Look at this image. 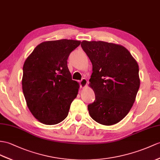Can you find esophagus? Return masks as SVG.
Returning a JSON list of instances; mask_svg holds the SVG:
<instances>
[{
    "label": "esophagus",
    "instance_id": "esophagus-1",
    "mask_svg": "<svg viewBox=\"0 0 160 160\" xmlns=\"http://www.w3.org/2000/svg\"><path fill=\"white\" fill-rule=\"evenodd\" d=\"M79 83H80V87L81 88H84L85 87H87L88 81H87L86 79H85V78H83V79H82L79 81Z\"/></svg>",
    "mask_w": 160,
    "mask_h": 160
}]
</instances>
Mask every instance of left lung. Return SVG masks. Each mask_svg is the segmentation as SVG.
Masks as SVG:
<instances>
[{"mask_svg":"<svg viewBox=\"0 0 160 160\" xmlns=\"http://www.w3.org/2000/svg\"><path fill=\"white\" fill-rule=\"evenodd\" d=\"M92 64L89 86L95 101L88 106L91 118L111 126L128 115L140 87L137 62L126 48L104 41L81 42Z\"/></svg>","mask_w":160,"mask_h":160,"instance_id":"left-lung-1","label":"left lung"}]
</instances>
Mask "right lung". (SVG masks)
<instances>
[{"instance_id": "obj_1", "label": "right lung", "mask_w": 160, "mask_h": 160, "mask_svg": "<svg viewBox=\"0 0 160 160\" xmlns=\"http://www.w3.org/2000/svg\"><path fill=\"white\" fill-rule=\"evenodd\" d=\"M80 43L71 39L45 41L26 58L23 67V93L31 113L42 123L55 125L68 114L79 84L72 79L67 60Z\"/></svg>"}]
</instances>
